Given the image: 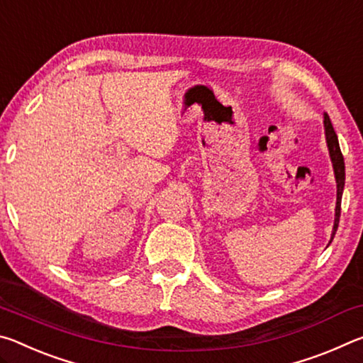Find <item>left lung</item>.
Returning <instances> with one entry per match:
<instances>
[{"label":"left lung","instance_id":"left-lung-1","mask_svg":"<svg viewBox=\"0 0 363 363\" xmlns=\"http://www.w3.org/2000/svg\"><path fill=\"white\" fill-rule=\"evenodd\" d=\"M323 125H325V136H327V144L331 157V163H333L335 169V177H336V218H335V225H333V233H331V240H333L335 233L337 230V224H340V216H341V199H342V189H344V179H346V174H344V158L340 149V143H337V136L333 130V125H331L330 116L325 113L323 116Z\"/></svg>","mask_w":363,"mask_h":363}]
</instances>
